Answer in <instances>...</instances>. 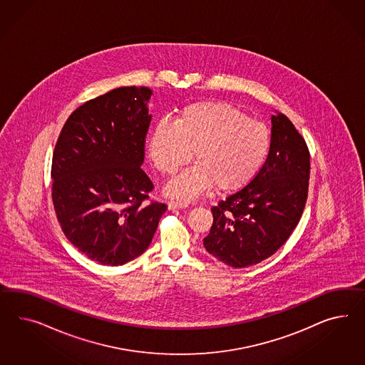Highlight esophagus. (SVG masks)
Segmentation results:
<instances>
[{"mask_svg":"<svg viewBox=\"0 0 365 365\" xmlns=\"http://www.w3.org/2000/svg\"><path fill=\"white\" fill-rule=\"evenodd\" d=\"M188 202H183V200H171L168 202V208L170 210H175V208H186L188 207Z\"/></svg>","mask_w":365,"mask_h":365,"instance_id":"34e87169","label":"esophagus"}]
</instances>
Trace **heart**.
<instances>
[{
    "mask_svg": "<svg viewBox=\"0 0 365 365\" xmlns=\"http://www.w3.org/2000/svg\"><path fill=\"white\" fill-rule=\"evenodd\" d=\"M271 148L266 123L230 103L211 101L182 108L174 123L158 122L148 140V157L166 177H174L194 153L197 166L168 187L170 195L185 199L214 186L220 192L246 187L264 166Z\"/></svg>",
    "mask_w": 365,
    "mask_h": 365,
    "instance_id": "obj_1",
    "label": "heart"
}]
</instances>
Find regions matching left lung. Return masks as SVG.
Returning a JSON list of instances; mask_svg holds the SVG:
<instances>
[{"instance_id":"1","label":"left lung","mask_w":365,"mask_h":365,"mask_svg":"<svg viewBox=\"0 0 365 365\" xmlns=\"http://www.w3.org/2000/svg\"><path fill=\"white\" fill-rule=\"evenodd\" d=\"M272 148L246 187L212 206L214 222L203 239L208 254L234 268L274 255L297 226L306 207L309 151L284 114L272 115Z\"/></svg>"}]
</instances>
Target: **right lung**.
Here are the masks:
<instances>
[{"mask_svg":"<svg viewBox=\"0 0 365 365\" xmlns=\"http://www.w3.org/2000/svg\"><path fill=\"white\" fill-rule=\"evenodd\" d=\"M148 88H118L90 99L61 130L51 162V199L70 243L103 266L143 254L168 205L150 202L142 170L151 115Z\"/></svg>","mask_w":365,"mask_h":365,"instance_id":"add662e5","label":"right lung"}]
</instances>
